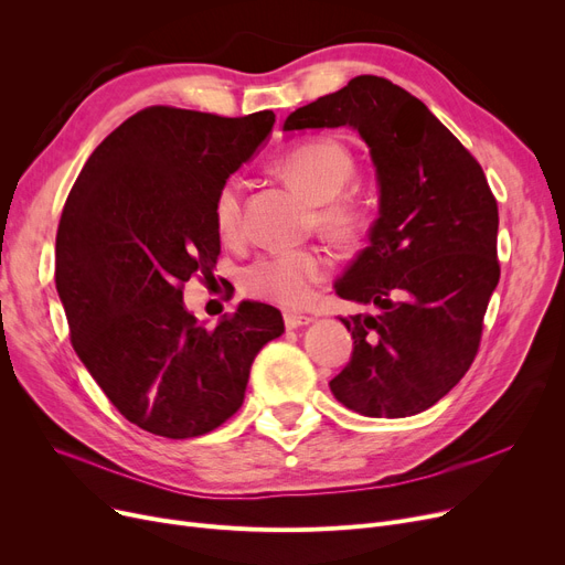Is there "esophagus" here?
Here are the masks:
<instances>
[{
  "label": "esophagus",
  "instance_id": "obj_1",
  "mask_svg": "<svg viewBox=\"0 0 565 565\" xmlns=\"http://www.w3.org/2000/svg\"><path fill=\"white\" fill-rule=\"evenodd\" d=\"M284 322L288 330H298V328H307V324H311V318L309 316H302V313H284Z\"/></svg>",
  "mask_w": 565,
  "mask_h": 565
}]
</instances>
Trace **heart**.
I'll return each mask as SVG.
<instances>
[{"label":"heart","mask_w":565,"mask_h":565,"mask_svg":"<svg viewBox=\"0 0 565 565\" xmlns=\"http://www.w3.org/2000/svg\"><path fill=\"white\" fill-rule=\"evenodd\" d=\"M275 171L313 203V224L330 241L350 245L366 233V205L345 185L354 175V156L337 139L313 137L292 146L277 162ZM213 220L224 243L241 241L243 203L241 185L226 181L213 201ZM332 260L322 249L270 252L243 270V288L260 300L284 307H300L311 300L313 288L328 279Z\"/></svg>","instance_id":"obj_1"}]
</instances>
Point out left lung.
<instances>
[{
    "mask_svg": "<svg viewBox=\"0 0 565 565\" xmlns=\"http://www.w3.org/2000/svg\"><path fill=\"white\" fill-rule=\"evenodd\" d=\"M339 126L371 148L380 215L334 288L377 311L341 318L354 348L330 390L364 417H412L447 396L479 352L499 281L497 199L477 158L390 79L352 77L295 109L284 130Z\"/></svg>",
    "mask_w": 565,
    "mask_h": 565,
    "instance_id": "left-lung-1",
    "label": "left lung"
}]
</instances>
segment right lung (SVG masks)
Masks as SVG:
<instances>
[{"label":"right lung","mask_w":565,"mask_h":565,"mask_svg":"<svg viewBox=\"0 0 565 565\" xmlns=\"http://www.w3.org/2000/svg\"><path fill=\"white\" fill-rule=\"evenodd\" d=\"M275 126L270 109L226 118L167 105L118 126L86 160L56 228L54 281L71 343L124 417L160 437L215 430L245 401L281 313L243 302L217 328L183 305L213 275V201Z\"/></svg>","instance_id":"obj_1"}]
</instances>
